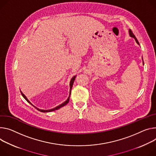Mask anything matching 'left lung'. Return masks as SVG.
Wrapping results in <instances>:
<instances>
[{
    "mask_svg": "<svg viewBox=\"0 0 156 156\" xmlns=\"http://www.w3.org/2000/svg\"><path fill=\"white\" fill-rule=\"evenodd\" d=\"M129 35H130V37H133V38H134V39H135V40H136V43L138 44V45H139V41H138V40H137V38H136V37H135V35L133 34V33L132 32V31L129 29ZM143 64H144V62H143Z\"/></svg>",
    "mask_w": 156,
    "mask_h": 156,
    "instance_id": "1",
    "label": "left lung"
}]
</instances>
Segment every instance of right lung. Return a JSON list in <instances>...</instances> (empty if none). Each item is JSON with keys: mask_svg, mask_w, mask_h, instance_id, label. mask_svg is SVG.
<instances>
[{"mask_svg": "<svg viewBox=\"0 0 156 156\" xmlns=\"http://www.w3.org/2000/svg\"><path fill=\"white\" fill-rule=\"evenodd\" d=\"M75 77H76V76H74L72 78V80H71V81H70V84H69V86H70V90L72 88V87H73V82H74V81H75ZM20 92H21V94H22V96L24 98V99L25 100L29 103H30L31 105H32L34 108H35L37 110H38V111H41V112H51V111H55V110H57V109H60V108H61L62 107H63V106H65L68 102H69V96H70V94H71V93H69V97H68V98L66 100V101H65L63 103H62V104H61L60 105H59V106H56V107H55V108H53V109H47V110H45V109H39V108H37L36 106H35L34 105H33L30 102V101L28 100V99L27 98V97L24 95V94L20 91Z\"/></svg>", "mask_w": 156, "mask_h": 156, "instance_id": "right-lung-1", "label": "right lung"}]
</instances>
